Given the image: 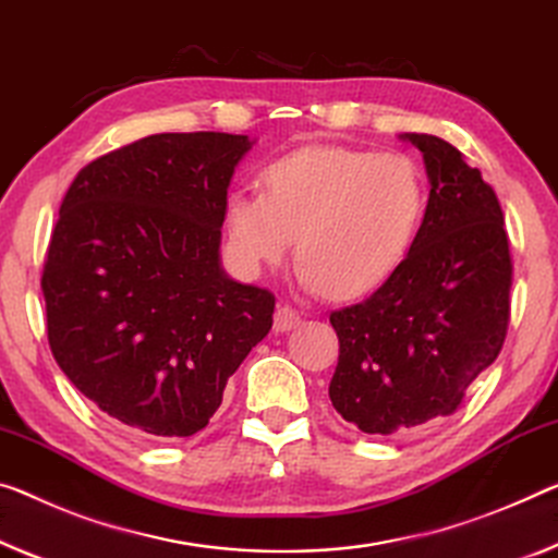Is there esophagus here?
<instances>
[{
	"mask_svg": "<svg viewBox=\"0 0 558 558\" xmlns=\"http://www.w3.org/2000/svg\"><path fill=\"white\" fill-rule=\"evenodd\" d=\"M299 324H302V314L296 312V308H291V306H279L277 308V314H274V331H291V329H296Z\"/></svg>",
	"mask_w": 558,
	"mask_h": 558,
	"instance_id": "34e87169",
	"label": "esophagus"
}]
</instances>
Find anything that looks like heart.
Instances as JSON below:
<instances>
[{
	"label": "heart",
	"mask_w": 558,
	"mask_h": 558,
	"mask_svg": "<svg viewBox=\"0 0 558 558\" xmlns=\"http://www.w3.org/2000/svg\"><path fill=\"white\" fill-rule=\"evenodd\" d=\"M262 192L227 196L229 252L244 271L277 267L294 246L308 291L364 296L409 252L426 207L422 169L404 154L314 144L269 161Z\"/></svg>",
	"instance_id": "1"
}]
</instances>
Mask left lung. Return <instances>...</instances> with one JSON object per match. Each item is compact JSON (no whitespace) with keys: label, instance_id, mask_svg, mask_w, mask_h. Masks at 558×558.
<instances>
[{"label":"left lung","instance_id":"8db88e82","mask_svg":"<svg viewBox=\"0 0 558 558\" xmlns=\"http://www.w3.org/2000/svg\"><path fill=\"white\" fill-rule=\"evenodd\" d=\"M424 154L428 204L409 254L362 304L331 312L339 364L333 409L364 434L449 416L494 364L511 316L504 211L482 171L432 134H404Z\"/></svg>","mask_w":558,"mask_h":558}]
</instances>
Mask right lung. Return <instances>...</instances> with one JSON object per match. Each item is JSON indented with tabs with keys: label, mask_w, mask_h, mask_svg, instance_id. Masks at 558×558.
<instances>
[{
	"label": "right lung",
	"mask_w": 558,
	"mask_h": 558,
	"mask_svg": "<svg viewBox=\"0 0 558 558\" xmlns=\"http://www.w3.org/2000/svg\"><path fill=\"white\" fill-rule=\"evenodd\" d=\"M246 134H151L66 190L41 271L47 339L84 397L132 432L192 436L271 329L274 294L219 262Z\"/></svg>",
	"instance_id": "add662e5"
}]
</instances>
